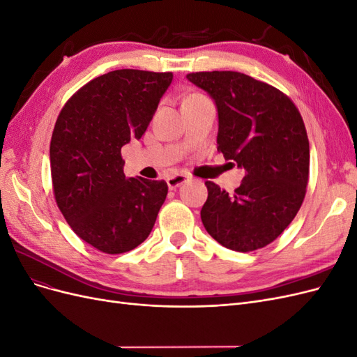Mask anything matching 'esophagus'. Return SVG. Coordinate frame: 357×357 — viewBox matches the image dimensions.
<instances>
[{
	"instance_id": "obj_1",
	"label": "esophagus",
	"mask_w": 357,
	"mask_h": 357,
	"mask_svg": "<svg viewBox=\"0 0 357 357\" xmlns=\"http://www.w3.org/2000/svg\"><path fill=\"white\" fill-rule=\"evenodd\" d=\"M188 180H189V177L186 174H180V172H177V174L168 177L167 183H168V188L169 189H176V188H178L180 185H183V183L188 181Z\"/></svg>"
}]
</instances>
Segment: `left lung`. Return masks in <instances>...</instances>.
I'll return each instance as SVG.
<instances>
[{
  "label": "left lung",
  "mask_w": 357,
  "mask_h": 357,
  "mask_svg": "<svg viewBox=\"0 0 357 357\" xmlns=\"http://www.w3.org/2000/svg\"><path fill=\"white\" fill-rule=\"evenodd\" d=\"M186 77L218 105V150L245 176L234 193L205 181V229L235 252L273 243L295 219L310 177V143L296 105L274 86L238 71H199Z\"/></svg>",
  "instance_id": "1"
}]
</instances>
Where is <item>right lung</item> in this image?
Instances as JSON below:
<instances>
[{"instance_id": "add662e5", "label": "right lung", "mask_w": 357, "mask_h": 357, "mask_svg": "<svg viewBox=\"0 0 357 357\" xmlns=\"http://www.w3.org/2000/svg\"><path fill=\"white\" fill-rule=\"evenodd\" d=\"M172 73L116 70L95 77L62 107L50 139L53 195L71 229L96 250L142 244L164 204V180L126 178L122 147L139 139Z\"/></svg>"}]
</instances>
